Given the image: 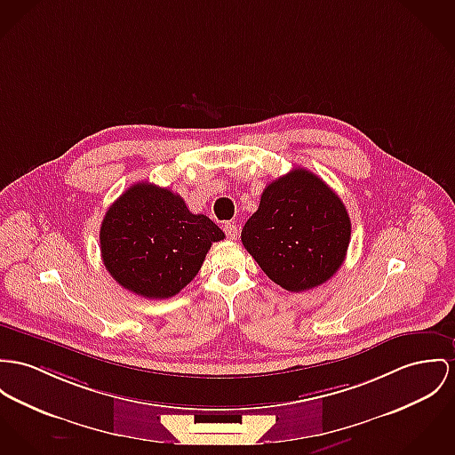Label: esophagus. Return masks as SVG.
Instances as JSON below:
<instances>
[{
	"mask_svg": "<svg viewBox=\"0 0 455 455\" xmlns=\"http://www.w3.org/2000/svg\"><path fill=\"white\" fill-rule=\"evenodd\" d=\"M223 230H225L227 237H228L230 241H235V239H237V234H239V227H237V225H234V223H225V225H223Z\"/></svg>",
	"mask_w": 455,
	"mask_h": 455,
	"instance_id": "obj_1",
	"label": "esophagus"
}]
</instances>
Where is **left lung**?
Instances as JSON below:
<instances>
[{"label":"left lung","instance_id":"left-lung-1","mask_svg":"<svg viewBox=\"0 0 455 455\" xmlns=\"http://www.w3.org/2000/svg\"><path fill=\"white\" fill-rule=\"evenodd\" d=\"M351 221L339 196L296 168L268 183L241 239L268 279L291 292L331 279L347 258Z\"/></svg>","mask_w":455,"mask_h":455}]
</instances>
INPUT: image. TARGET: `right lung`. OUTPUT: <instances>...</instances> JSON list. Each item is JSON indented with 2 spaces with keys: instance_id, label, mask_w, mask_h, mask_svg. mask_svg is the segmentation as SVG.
Wrapping results in <instances>:
<instances>
[{
  "instance_id": "right-lung-1",
  "label": "right lung",
  "mask_w": 455,
  "mask_h": 455,
  "mask_svg": "<svg viewBox=\"0 0 455 455\" xmlns=\"http://www.w3.org/2000/svg\"><path fill=\"white\" fill-rule=\"evenodd\" d=\"M225 239L204 214H194L170 188L132 185L105 212L100 251L105 268L124 289L164 299L201 270L212 243Z\"/></svg>"
}]
</instances>
